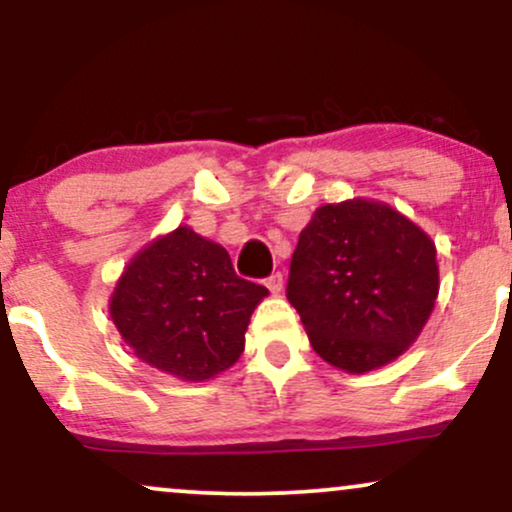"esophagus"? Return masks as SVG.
I'll use <instances>...</instances> for the list:
<instances>
[{"label": "esophagus", "instance_id": "34e87169", "mask_svg": "<svg viewBox=\"0 0 512 512\" xmlns=\"http://www.w3.org/2000/svg\"><path fill=\"white\" fill-rule=\"evenodd\" d=\"M264 286H267V289L272 291L274 296H276V293L284 291V274L276 272V274H272V276H267V279H264Z\"/></svg>", "mask_w": 512, "mask_h": 512}]
</instances>
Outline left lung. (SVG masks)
I'll list each match as a JSON object with an SVG mask.
<instances>
[{
  "instance_id": "left-lung-1",
  "label": "left lung",
  "mask_w": 512,
  "mask_h": 512,
  "mask_svg": "<svg viewBox=\"0 0 512 512\" xmlns=\"http://www.w3.org/2000/svg\"><path fill=\"white\" fill-rule=\"evenodd\" d=\"M436 243L385 202L315 209L291 257L286 296L315 354L368 373L416 342L438 298Z\"/></svg>"
}]
</instances>
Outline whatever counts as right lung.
<instances>
[{
    "label": "right lung",
    "mask_w": 512,
    "mask_h": 512,
    "mask_svg": "<svg viewBox=\"0 0 512 512\" xmlns=\"http://www.w3.org/2000/svg\"><path fill=\"white\" fill-rule=\"evenodd\" d=\"M264 296V286L236 274L226 248L178 226L129 260L110 296V317L151 368L204 383L243 354L250 315Z\"/></svg>",
    "instance_id": "1"
}]
</instances>
